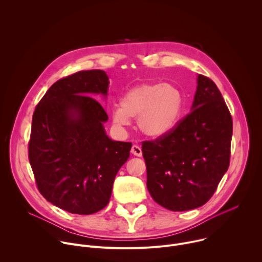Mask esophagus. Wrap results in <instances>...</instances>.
<instances>
[{
  "label": "esophagus",
  "instance_id": "34e87169",
  "mask_svg": "<svg viewBox=\"0 0 262 262\" xmlns=\"http://www.w3.org/2000/svg\"><path fill=\"white\" fill-rule=\"evenodd\" d=\"M130 152L136 156V157H142V149L140 146L138 145H133L132 149H130Z\"/></svg>",
  "mask_w": 262,
  "mask_h": 262
}]
</instances>
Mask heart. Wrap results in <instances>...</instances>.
<instances>
[{
	"label": "heart",
	"mask_w": 262,
	"mask_h": 262,
	"mask_svg": "<svg viewBox=\"0 0 262 262\" xmlns=\"http://www.w3.org/2000/svg\"><path fill=\"white\" fill-rule=\"evenodd\" d=\"M181 91L170 84H141L121 97L120 104L112 110V119L118 126L138 118V127L148 137H160L177 123L183 108Z\"/></svg>",
	"instance_id": "obj_1"
}]
</instances>
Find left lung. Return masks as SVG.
<instances>
[{
    "label": "left lung",
    "instance_id": "obj_1",
    "mask_svg": "<svg viewBox=\"0 0 262 262\" xmlns=\"http://www.w3.org/2000/svg\"><path fill=\"white\" fill-rule=\"evenodd\" d=\"M192 112L167 134L142 143L147 189L172 211L205 204L230 163L232 117L216 85L199 74Z\"/></svg>",
    "mask_w": 262,
    "mask_h": 262
}]
</instances>
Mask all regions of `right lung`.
<instances>
[{"mask_svg":"<svg viewBox=\"0 0 262 262\" xmlns=\"http://www.w3.org/2000/svg\"><path fill=\"white\" fill-rule=\"evenodd\" d=\"M103 70H83L57 81L36 105L29 161L40 194L71 213L91 214L110 201L115 176L128 160L130 142L111 140L103 127Z\"/></svg>","mask_w":262,"mask_h":262,"instance_id":"1","label":"right lung"}]
</instances>
